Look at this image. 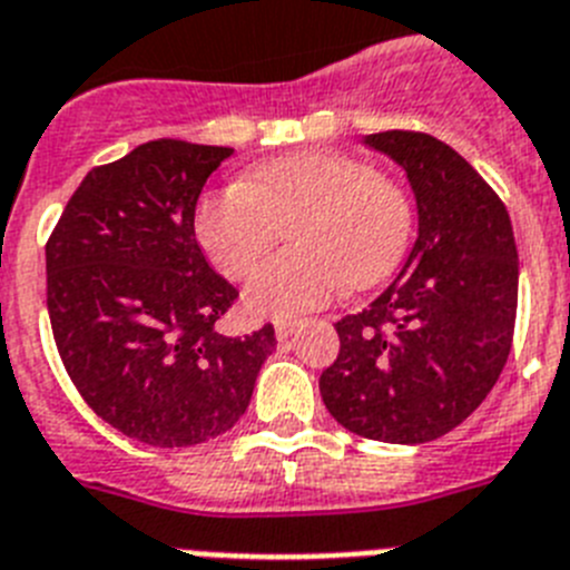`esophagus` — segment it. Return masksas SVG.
<instances>
[{"label": "esophagus", "instance_id": "obj_1", "mask_svg": "<svg viewBox=\"0 0 570 570\" xmlns=\"http://www.w3.org/2000/svg\"><path fill=\"white\" fill-rule=\"evenodd\" d=\"M295 330H298V321H286V318H281V321H275V335H278V341H286V338H292V333H295Z\"/></svg>", "mask_w": 570, "mask_h": 570}]
</instances>
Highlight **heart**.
<instances>
[{
  "instance_id": "1",
  "label": "heart",
  "mask_w": 570,
  "mask_h": 570,
  "mask_svg": "<svg viewBox=\"0 0 570 570\" xmlns=\"http://www.w3.org/2000/svg\"><path fill=\"white\" fill-rule=\"evenodd\" d=\"M286 226L295 252L261 264L246 284L255 315H298L344 284L361 289L387 278L407 252L413 203L370 163L304 151L206 191L195 212L197 240L229 278H244Z\"/></svg>"
}]
</instances>
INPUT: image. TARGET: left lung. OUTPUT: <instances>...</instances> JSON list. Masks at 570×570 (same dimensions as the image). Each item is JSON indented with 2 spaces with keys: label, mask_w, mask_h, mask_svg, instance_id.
<instances>
[{
  "label": "left lung",
  "mask_w": 570,
  "mask_h": 570,
  "mask_svg": "<svg viewBox=\"0 0 570 570\" xmlns=\"http://www.w3.org/2000/svg\"><path fill=\"white\" fill-rule=\"evenodd\" d=\"M364 146L404 168L419 237L379 298L335 324L321 399L350 433L422 444L462 424L497 384L517 324L519 257L497 191L448 142L381 131Z\"/></svg>",
  "instance_id": "8db88e82"
}]
</instances>
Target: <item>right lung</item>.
<instances>
[{"mask_svg":"<svg viewBox=\"0 0 570 570\" xmlns=\"http://www.w3.org/2000/svg\"><path fill=\"white\" fill-rule=\"evenodd\" d=\"M232 148L151 140L79 183L46 246L48 315L73 387L102 422L189 448L246 413L272 324L215 330L237 289L203 257L195 206Z\"/></svg>","mask_w":570,"mask_h":570,"instance_id":"add662e5","label":"right lung"}]
</instances>
